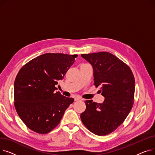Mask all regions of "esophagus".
Returning <instances> with one entry per match:
<instances>
[{"label":"esophagus","instance_id":"esophagus-1","mask_svg":"<svg viewBox=\"0 0 155 155\" xmlns=\"http://www.w3.org/2000/svg\"><path fill=\"white\" fill-rule=\"evenodd\" d=\"M80 100H81V99L80 98V97H75V101H80Z\"/></svg>","mask_w":155,"mask_h":155}]
</instances>
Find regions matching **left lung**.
<instances>
[{"label": "left lung", "instance_id": "left-lung-1", "mask_svg": "<svg viewBox=\"0 0 155 155\" xmlns=\"http://www.w3.org/2000/svg\"><path fill=\"white\" fill-rule=\"evenodd\" d=\"M94 69V85L101 86L102 104L85 101L86 109L80 114L83 124L92 133L105 136L122 124L134 104L135 80L130 68L108 52L81 54Z\"/></svg>", "mask_w": 155, "mask_h": 155}]
</instances>
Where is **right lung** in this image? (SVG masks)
Returning <instances> with one entry per match:
<instances>
[{"label":"right lung","mask_w":155,"mask_h":155,"mask_svg":"<svg viewBox=\"0 0 155 155\" xmlns=\"http://www.w3.org/2000/svg\"><path fill=\"white\" fill-rule=\"evenodd\" d=\"M77 54L45 53L32 59L19 70L14 82V105L26 126L46 134L58 125L64 111L74 101L57 92Z\"/></svg>","instance_id":"add662e5"}]
</instances>
